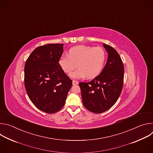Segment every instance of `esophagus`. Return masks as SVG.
<instances>
[{"label": "esophagus", "instance_id": "obj_1", "mask_svg": "<svg viewBox=\"0 0 153 153\" xmlns=\"http://www.w3.org/2000/svg\"><path fill=\"white\" fill-rule=\"evenodd\" d=\"M77 84H78V82L77 81L74 80H73V85H77Z\"/></svg>", "mask_w": 153, "mask_h": 153}]
</instances>
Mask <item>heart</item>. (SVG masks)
<instances>
[{
	"mask_svg": "<svg viewBox=\"0 0 153 153\" xmlns=\"http://www.w3.org/2000/svg\"><path fill=\"white\" fill-rule=\"evenodd\" d=\"M105 57V52L101 47L78 45L70 48L68 54L62 55L59 64L66 73H70L74 70L77 64L79 68L70 74L71 77L79 79L86 76L90 79L99 74Z\"/></svg>",
	"mask_w": 153,
	"mask_h": 153,
	"instance_id": "heart-1",
	"label": "heart"
}]
</instances>
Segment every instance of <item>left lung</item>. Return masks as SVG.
Segmentation results:
<instances>
[{
  "instance_id": "obj_1",
  "label": "left lung",
  "mask_w": 153,
  "mask_h": 153,
  "mask_svg": "<svg viewBox=\"0 0 153 153\" xmlns=\"http://www.w3.org/2000/svg\"><path fill=\"white\" fill-rule=\"evenodd\" d=\"M108 52V60L100 74L89 82H80L84 106L91 112L99 114L111 108L122 90L124 67L122 60L112 47L103 44Z\"/></svg>"
}]
</instances>
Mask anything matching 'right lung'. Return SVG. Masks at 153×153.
<instances>
[{"mask_svg": "<svg viewBox=\"0 0 153 153\" xmlns=\"http://www.w3.org/2000/svg\"><path fill=\"white\" fill-rule=\"evenodd\" d=\"M63 44L55 43L37 47L27 59L24 83L27 94L39 110L52 114L63 106L72 86L62 70L59 59Z\"/></svg>", "mask_w": 153, "mask_h": 153, "instance_id": "obj_1", "label": "right lung"}]
</instances>
